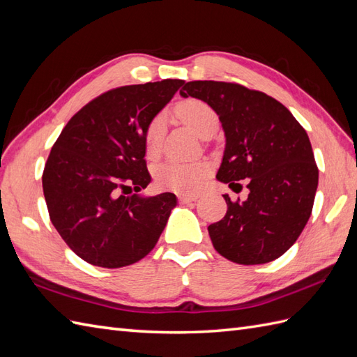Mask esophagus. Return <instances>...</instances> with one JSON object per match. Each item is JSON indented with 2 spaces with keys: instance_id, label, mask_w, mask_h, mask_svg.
Instances as JSON below:
<instances>
[{
  "instance_id": "esophagus-1",
  "label": "esophagus",
  "mask_w": 357,
  "mask_h": 357,
  "mask_svg": "<svg viewBox=\"0 0 357 357\" xmlns=\"http://www.w3.org/2000/svg\"><path fill=\"white\" fill-rule=\"evenodd\" d=\"M196 199H199V195H181L179 200L182 204H190V202H195Z\"/></svg>"
}]
</instances>
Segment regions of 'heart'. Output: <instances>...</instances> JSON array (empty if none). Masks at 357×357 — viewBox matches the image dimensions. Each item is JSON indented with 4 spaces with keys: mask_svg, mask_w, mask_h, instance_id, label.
<instances>
[{
    "mask_svg": "<svg viewBox=\"0 0 357 357\" xmlns=\"http://www.w3.org/2000/svg\"><path fill=\"white\" fill-rule=\"evenodd\" d=\"M178 117L200 137L214 134L218 128V116L211 105L200 99H185L175 108ZM164 131L162 116L153 117L146 128L144 144L149 155L158 152ZM208 175L205 162H182L169 161L155 169V184L162 190L178 191V193H193L202 187Z\"/></svg>",
    "mask_w": 357,
    "mask_h": 357,
    "instance_id": "b5f03b06",
    "label": "heart"
}]
</instances>
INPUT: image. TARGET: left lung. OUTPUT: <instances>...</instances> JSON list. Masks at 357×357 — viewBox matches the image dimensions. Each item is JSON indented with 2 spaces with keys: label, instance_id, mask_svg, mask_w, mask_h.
Segmentation results:
<instances>
[{
  "label": "left lung",
  "instance_id": "8db88e82",
  "mask_svg": "<svg viewBox=\"0 0 357 357\" xmlns=\"http://www.w3.org/2000/svg\"><path fill=\"white\" fill-rule=\"evenodd\" d=\"M179 93L204 100L220 119L226 146L217 179L231 188L249 179L244 202L223 195L226 215L208 226L214 249L243 266L278 259L306 226L318 187L305 128L279 100L241 84L190 81Z\"/></svg>",
  "mask_w": 357,
  "mask_h": 357
}]
</instances>
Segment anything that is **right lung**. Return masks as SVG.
<instances>
[{
	"instance_id": "right-lung-1",
	"label": "right lung",
	"mask_w": 357,
	"mask_h": 357,
	"mask_svg": "<svg viewBox=\"0 0 357 357\" xmlns=\"http://www.w3.org/2000/svg\"><path fill=\"white\" fill-rule=\"evenodd\" d=\"M182 84L162 79L108 90L81 108L54 143L42 176L51 223L91 266H131L166 227L175 195L123 193L151 182L146 128Z\"/></svg>"
}]
</instances>
